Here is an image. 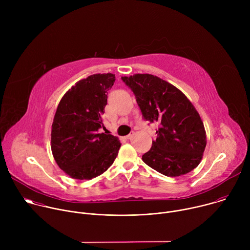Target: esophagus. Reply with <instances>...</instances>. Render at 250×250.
Here are the masks:
<instances>
[{"label": "esophagus", "mask_w": 250, "mask_h": 250, "mask_svg": "<svg viewBox=\"0 0 250 250\" xmlns=\"http://www.w3.org/2000/svg\"><path fill=\"white\" fill-rule=\"evenodd\" d=\"M132 135H133V133H129L128 135H126V136H125L124 137V139H130L131 137H132Z\"/></svg>", "instance_id": "1"}]
</instances>
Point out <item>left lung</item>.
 <instances>
[{
	"label": "left lung",
	"instance_id": "1",
	"mask_svg": "<svg viewBox=\"0 0 250 250\" xmlns=\"http://www.w3.org/2000/svg\"><path fill=\"white\" fill-rule=\"evenodd\" d=\"M122 80L133 92L144 119L159 125L156 140L142 155L144 162L168 177L195 169L202 160L207 136L193 104L179 89L151 74Z\"/></svg>",
	"mask_w": 250,
	"mask_h": 250
}]
</instances>
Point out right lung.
Here are the masks:
<instances>
[{"label": "right lung", "mask_w": 250, "mask_h": 250, "mask_svg": "<svg viewBox=\"0 0 250 250\" xmlns=\"http://www.w3.org/2000/svg\"><path fill=\"white\" fill-rule=\"evenodd\" d=\"M116 77L94 74L78 81L62 97L51 127V150L61 170L73 179L90 180L115 161L121 142L99 133L102 115Z\"/></svg>", "instance_id": "add662e5"}]
</instances>
